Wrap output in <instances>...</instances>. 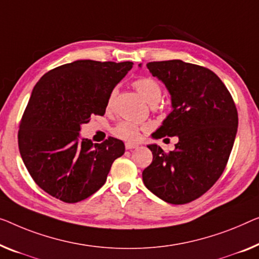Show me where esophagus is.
Instances as JSON below:
<instances>
[{
	"mask_svg": "<svg viewBox=\"0 0 259 259\" xmlns=\"http://www.w3.org/2000/svg\"><path fill=\"white\" fill-rule=\"evenodd\" d=\"M138 144H134V143H125V149L126 150H133V149H137Z\"/></svg>",
	"mask_w": 259,
	"mask_h": 259,
	"instance_id": "1",
	"label": "esophagus"
}]
</instances>
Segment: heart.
Returning a JSON list of instances; mask_svg holds the SVG:
<instances>
[{
    "label": "heart",
    "instance_id": "obj_1",
    "mask_svg": "<svg viewBox=\"0 0 259 259\" xmlns=\"http://www.w3.org/2000/svg\"><path fill=\"white\" fill-rule=\"evenodd\" d=\"M135 90L138 92L143 100L149 103L158 102L161 98V88L159 83L157 82L156 80L151 78H140L134 82ZM115 98V92H111L109 96V100H108V106L113 105ZM143 128L140 125L135 124L133 122L123 121L118 123L116 128L114 130V134L116 135L117 137L122 138V140L129 141V142H136L141 138V133Z\"/></svg>",
    "mask_w": 259,
    "mask_h": 259
}]
</instances>
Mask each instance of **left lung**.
I'll return each instance as SVG.
<instances>
[{"label":"left lung","instance_id":"left-lung-1","mask_svg":"<svg viewBox=\"0 0 259 259\" xmlns=\"http://www.w3.org/2000/svg\"><path fill=\"white\" fill-rule=\"evenodd\" d=\"M146 67L171 95L172 111L153 138L177 136L178 143L169 153L148 145L153 159L142 173L143 183L165 202L187 203L225 171L237 133L236 107L225 83L206 67L183 60L153 61Z\"/></svg>","mask_w":259,"mask_h":259}]
</instances>
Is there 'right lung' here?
<instances>
[{
    "instance_id": "add662e5",
    "label": "right lung",
    "mask_w": 259,
    "mask_h": 259,
    "mask_svg": "<svg viewBox=\"0 0 259 259\" xmlns=\"http://www.w3.org/2000/svg\"><path fill=\"white\" fill-rule=\"evenodd\" d=\"M134 63L76 60L46 73L33 87L18 131L19 153L41 190L74 203L99 191L124 153L122 141L82 138L92 115H105L115 86Z\"/></svg>"
}]
</instances>
